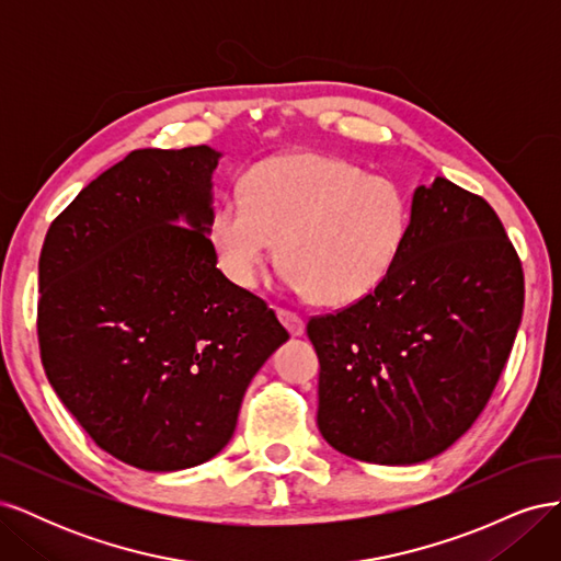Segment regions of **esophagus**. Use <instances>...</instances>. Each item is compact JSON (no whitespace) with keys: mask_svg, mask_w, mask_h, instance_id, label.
Here are the masks:
<instances>
[{"mask_svg":"<svg viewBox=\"0 0 561 561\" xmlns=\"http://www.w3.org/2000/svg\"><path fill=\"white\" fill-rule=\"evenodd\" d=\"M278 318H280V322H283V325L287 328V332H290L293 336H301L304 334V320H301L299 313H293V311H287V309H278Z\"/></svg>","mask_w":561,"mask_h":561,"instance_id":"obj_1","label":"esophagus"}]
</instances>
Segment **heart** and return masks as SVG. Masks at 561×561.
Instances as JSON below:
<instances>
[{"label": "heart", "instance_id": "1", "mask_svg": "<svg viewBox=\"0 0 561 561\" xmlns=\"http://www.w3.org/2000/svg\"><path fill=\"white\" fill-rule=\"evenodd\" d=\"M407 225V201L390 180L320 151H285L250 168L243 201L219 203L208 233L233 285L257 283L278 241L285 283L344 307L383 283Z\"/></svg>", "mask_w": 561, "mask_h": 561}]
</instances>
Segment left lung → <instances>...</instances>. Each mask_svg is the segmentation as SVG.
<instances>
[{"label":"left lung","instance_id":"1","mask_svg":"<svg viewBox=\"0 0 561 561\" xmlns=\"http://www.w3.org/2000/svg\"><path fill=\"white\" fill-rule=\"evenodd\" d=\"M522 309V262L494 208L447 178L419 186L383 283L309 318L322 437L379 466L445 451L494 393Z\"/></svg>","mask_w":561,"mask_h":561}]
</instances>
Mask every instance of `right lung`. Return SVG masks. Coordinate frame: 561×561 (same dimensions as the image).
<instances>
[{"mask_svg":"<svg viewBox=\"0 0 561 561\" xmlns=\"http://www.w3.org/2000/svg\"><path fill=\"white\" fill-rule=\"evenodd\" d=\"M217 159L208 145L130 151L50 222L39 254L48 383L100 449L149 472L222 451L248 383L290 336L217 268Z\"/></svg>","mask_w":561,"mask_h":561,"instance_id":"right-lung-1","label":"right lung"}]
</instances>
